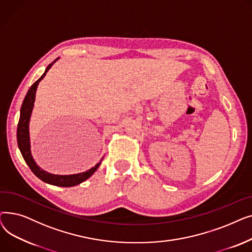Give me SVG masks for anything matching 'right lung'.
Wrapping results in <instances>:
<instances>
[{
	"label": "right lung",
	"instance_id": "add662e5",
	"mask_svg": "<svg viewBox=\"0 0 252 252\" xmlns=\"http://www.w3.org/2000/svg\"><path fill=\"white\" fill-rule=\"evenodd\" d=\"M59 58H57L55 61H53L51 64L47 66V68L43 75L39 77L37 81L30 88L28 94H26L23 103L21 105V109H20V117H19V123L17 126V144H18V148L21 152V155L23 157V159L25 160L26 164L30 166L32 173L43 182L50 184V185H54V186L57 187H73L76 186V185H79L81 183L85 182L87 179H89L95 171L98 169L100 166L103 158H101L100 162H98L95 166H93L92 168L84 171V173H79V174H74V175H54V174H50L45 169L39 167L36 162L34 161L32 150H31V137H30V122H31V116L32 113V109L34 106V101H35V93L37 86L39 82L45 77L49 69L52 67V65L54 64Z\"/></svg>",
	"mask_w": 252,
	"mask_h": 252
}]
</instances>
